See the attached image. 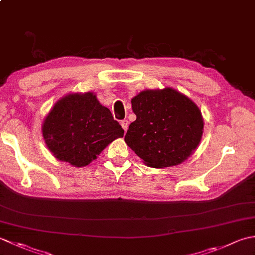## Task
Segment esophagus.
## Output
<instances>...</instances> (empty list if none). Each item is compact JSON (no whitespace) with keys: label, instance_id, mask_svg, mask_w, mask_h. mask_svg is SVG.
Masks as SVG:
<instances>
[{"label":"esophagus","instance_id":"esophagus-1","mask_svg":"<svg viewBox=\"0 0 255 255\" xmlns=\"http://www.w3.org/2000/svg\"><path fill=\"white\" fill-rule=\"evenodd\" d=\"M121 125H122V127H123V129H124V131L126 132V131L128 130V125H129L127 119H123V121L121 122Z\"/></svg>","mask_w":255,"mask_h":255}]
</instances>
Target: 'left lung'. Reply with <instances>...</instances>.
<instances>
[{
    "label": "left lung",
    "mask_w": 255,
    "mask_h": 255,
    "mask_svg": "<svg viewBox=\"0 0 255 255\" xmlns=\"http://www.w3.org/2000/svg\"><path fill=\"white\" fill-rule=\"evenodd\" d=\"M137 119L125 142L143 163L154 169L178 165L197 149L204 132L199 107L172 88L144 90L131 100Z\"/></svg>",
    "instance_id": "obj_1"
}]
</instances>
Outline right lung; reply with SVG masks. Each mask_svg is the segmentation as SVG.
<instances>
[{"instance_id": "right-lung-1", "label": "right lung", "mask_w": 255, "mask_h": 255, "mask_svg": "<svg viewBox=\"0 0 255 255\" xmlns=\"http://www.w3.org/2000/svg\"><path fill=\"white\" fill-rule=\"evenodd\" d=\"M41 131L53 156L75 167L89 165L124 136L121 125L93 92L69 93L58 100L45 117Z\"/></svg>"}]
</instances>
